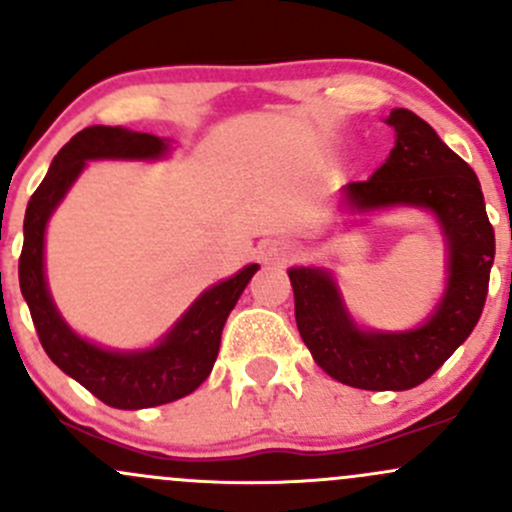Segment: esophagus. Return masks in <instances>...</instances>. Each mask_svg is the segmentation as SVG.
<instances>
[{
	"label": "esophagus",
	"mask_w": 512,
	"mask_h": 512,
	"mask_svg": "<svg viewBox=\"0 0 512 512\" xmlns=\"http://www.w3.org/2000/svg\"><path fill=\"white\" fill-rule=\"evenodd\" d=\"M297 245L292 240H270L262 247V260L270 262V265H282L289 257H294Z\"/></svg>",
	"instance_id": "34e87169"
}]
</instances>
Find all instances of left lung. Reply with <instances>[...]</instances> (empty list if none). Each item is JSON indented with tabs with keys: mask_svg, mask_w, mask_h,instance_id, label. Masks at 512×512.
<instances>
[{
	"mask_svg": "<svg viewBox=\"0 0 512 512\" xmlns=\"http://www.w3.org/2000/svg\"><path fill=\"white\" fill-rule=\"evenodd\" d=\"M385 122L397 134L390 157L368 181L343 188V196L358 213L395 206L434 213L449 247V279L434 314L412 331H363L331 274L289 270L297 328L316 365L360 390H410L432 378L481 319L496 257V233L471 166L414 112L400 107Z\"/></svg>",
	"mask_w": 512,
	"mask_h": 512,
	"instance_id": "left-lung-1",
	"label": "left lung"
}]
</instances>
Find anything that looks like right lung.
<instances>
[{
	"instance_id": "add662e5",
	"label": "right lung",
	"mask_w": 512,
	"mask_h": 512,
	"mask_svg": "<svg viewBox=\"0 0 512 512\" xmlns=\"http://www.w3.org/2000/svg\"><path fill=\"white\" fill-rule=\"evenodd\" d=\"M169 144L147 132L122 127H85L51 161L46 179L31 196L24 215L19 287L29 304L48 358L105 405L144 410L191 395L211 375L228 314L260 267L247 265L235 277L206 289L154 348L107 351L85 341L58 314L43 277V235L51 213L93 159H159Z\"/></svg>"
}]
</instances>
